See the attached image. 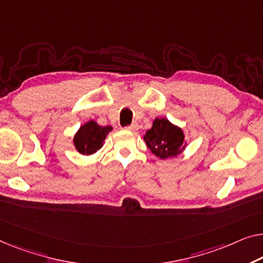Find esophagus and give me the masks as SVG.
Listing matches in <instances>:
<instances>
[{"instance_id":"1","label":"esophagus","mask_w":263,"mask_h":263,"mask_svg":"<svg viewBox=\"0 0 263 263\" xmlns=\"http://www.w3.org/2000/svg\"><path fill=\"white\" fill-rule=\"evenodd\" d=\"M139 128V125L137 124V123H133V124H131L130 126H127L126 127V130H128V131H137Z\"/></svg>"}]
</instances>
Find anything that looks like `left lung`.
Segmentation results:
<instances>
[{
	"instance_id": "1",
	"label": "left lung",
	"mask_w": 263,
	"mask_h": 263,
	"mask_svg": "<svg viewBox=\"0 0 263 263\" xmlns=\"http://www.w3.org/2000/svg\"><path fill=\"white\" fill-rule=\"evenodd\" d=\"M144 140L148 150L160 159L177 157L187 146L184 131L166 118H156L152 127L145 132Z\"/></svg>"
}]
</instances>
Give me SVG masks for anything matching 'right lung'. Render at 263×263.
<instances>
[{"mask_svg":"<svg viewBox=\"0 0 263 263\" xmlns=\"http://www.w3.org/2000/svg\"><path fill=\"white\" fill-rule=\"evenodd\" d=\"M112 126H100L97 121L89 120L81 125L73 138V145L80 155L91 156L103 147Z\"/></svg>","mask_w":263,"mask_h":263,"instance_id":"1","label":"right lung"}]
</instances>
